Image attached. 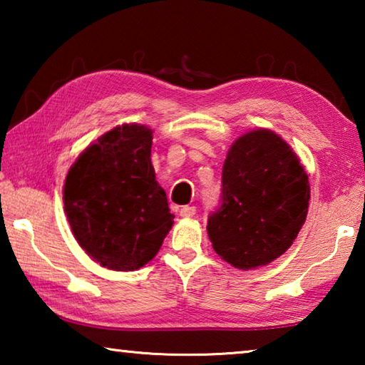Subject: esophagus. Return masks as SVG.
I'll return each instance as SVG.
<instances>
[{
	"instance_id": "1",
	"label": "esophagus",
	"mask_w": 365,
	"mask_h": 365,
	"mask_svg": "<svg viewBox=\"0 0 365 365\" xmlns=\"http://www.w3.org/2000/svg\"><path fill=\"white\" fill-rule=\"evenodd\" d=\"M195 214H196V207L195 206H183L180 209L182 217H193Z\"/></svg>"
}]
</instances>
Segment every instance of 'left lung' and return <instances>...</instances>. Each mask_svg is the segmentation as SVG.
Instances as JSON below:
<instances>
[{"instance_id":"obj_1","label":"left lung","mask_w":365,"mask_h":365,"mask_svg":"<svg viewBox=\"0 0 365 365\" xmlns=\"http://www.w3.org/2000/svg\"><path fill=\"white\" fill-rule=\"evenodd\" d=\"M220 190L207 233L224 261L237 269H256L293 245L311 193L304 169L279 135L261 128L235 141Z\"/></svg>"}]
</instances>
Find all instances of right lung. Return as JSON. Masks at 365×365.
Segmentation results:
<instances>
[{"label":"right lung","mask_w":365,"mask_h":365,"mask_svg":"<svg viewBox=\"0 0 365 365\" xmlns=\"http://www.w3.org/2000/svg\"><path fill=\"white\" fill-rule=\"evenodd\" d=\"M151 145L150 128L115 127L86 148L66 177L64 209L72 232L103 267H143L174 224L154 175Z\"/></svg>","instance_id":"1"}]
</instances>
